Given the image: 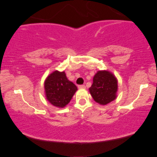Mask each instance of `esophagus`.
I'll use <instances>...</instances> for the list:
<instances>
[{"mask_svg":"<svg viewBox=\"0 0 157 157\" xmlns=\"http://www.w3.org/2000/svg\"><path fill=\"white\" fill-rule=\"evenodd\" d=\"M78 88L79 89H84L86 88V86H84V85H79V86H78Z\"/></svg>","mask_w":157,"mask_h":157,"instance_id":"obj_1","label":"esophagus"}]
</instances>
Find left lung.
<instances>
[{"label": "left lung", "mask_w": 157, "mask_h": 157, "mask_svg": "<svg viewBox=\"0 0 157 157\" xmlns=\"http://www.w3.org/2000/svg\"><path fill=\"white\" fill-rule=\"evenodd\" d=\"M89 90L94 101L101 105H106L116 98L117 80L109 71H98Z\"/></svg>", "instance_id": "8db88e82"}]
</instances>
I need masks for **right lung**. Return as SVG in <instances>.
Segmentation results:
<instances>
[{
    "label": "right lung",
    "mask_w": 157,
    "mask_h": 157,
    "mask_svg": "<svg viewBox=\"0 0 157 157\" xmlns=\"http://www.w3.org/2000/svg\"><path fill=\"white\" fill-rule=\"evenodd\" d=\"M44 90L47 99L51 104L63 108L71 101L77 87L68 80L65 71H55L45 80Z\"/></svg>",
    "instance_id": "add662e5"
}]
</instances>
